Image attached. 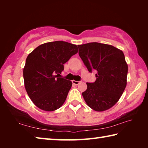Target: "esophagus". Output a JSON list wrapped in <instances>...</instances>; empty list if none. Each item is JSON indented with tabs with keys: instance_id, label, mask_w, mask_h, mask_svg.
<instances>
[{
	"instance_id": "obj_1",
	"label": "esophagus",
	"mask_w": 148,
	"mask_h": 148,
	"mask_svg": "<svg viewBox=\"0 0 148 148\" xmlns=\"http://www.w3.org/2000/svg\"><path fill=\"white\" fill-rule=\"evenodd\" d=\"M81 83V82H79V81H75V80H72V84L76 85V86H77L79 84Z\"/></svg>"
}]
</instances>
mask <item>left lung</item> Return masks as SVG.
Returning <instances> with one entry per match:
<instances>
[{
	"label": "left lung",
	"instance_id": "8db88e82",
	"mask_svg": "<svg viewBox=\"0 0 148 148\" xmlns=\"http://www.w3.org/2000/svg\"><path fill=\"white\" fill-rule=\"evenodd\" d=\"M79 56L89 72L95 70L97 79L86 83L82 92L88 106L97 112H103L114 106L127 86L128 72L123 52L111 45L91 42L78 45Z\"/></svg>",
	"mask_w": 148,
	"mask_h": 148
}]
</instances>
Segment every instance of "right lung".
<instances>
[{
  "instance_id": "obj_1",
  "label": "right lung",
  "mask_w": 148,
  "mask_h": 148,
  "mask_svg": "<svg viewBox=\"0 0 148 148\" xmlns=\"http://www.w3.org/2000/svg\"><path fill=\"white\" fill-rule=\"evenodd\" d=\"M77 51L76 45L56 41L40 45L27 56L23 68L25 87L38 108L51 112L64 104L72 84L57 76Z\"/></svg>"
}]
</instances>
